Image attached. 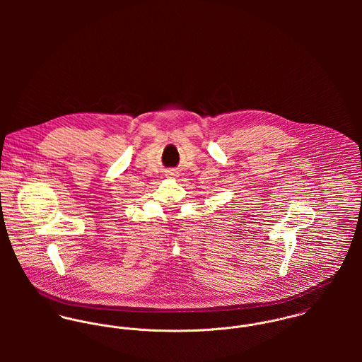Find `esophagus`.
Segmentation results:
<instances>
[{"label":"esophagus","mask_w":362,"mask_h":362,"mask_svg":"<svg viewBox=\"0 0 362 362\" xmlns=\"http://www.w3.org/2000/svg\"><path fill=\"white\" fill-rule=\"evenodd\" d=\"M175 173H177V171H171V174H173V175H175Z\"/></svg>","instance_id":"esophagus-1"}]
</instances>
